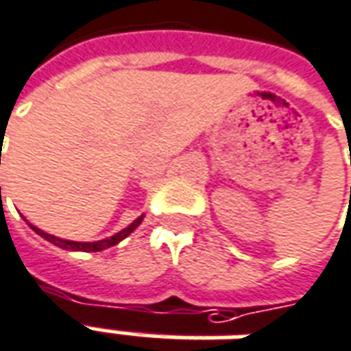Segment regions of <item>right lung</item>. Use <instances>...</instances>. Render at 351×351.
I'll return each instance as SVG.
<instances>
[{
    "instance_id": "add662e5",
    "label": "right lung",
    "mask_w": 351,
    "mask_h": 351,
    "mask_svg": "<svg viewBox=\"0 0 351 351\" xmlns=\"http://www.w3.org/2000/svg\"><path fill=\"white\" fill-rule=\"evenodd\" d=\"M142 218H144V215H141V217L136 218L134 222H131L129 226L125 228V230H121V232H117L116 235H112V237H106V239H100V241H93V243H82V241H68V239H60V237H55V235L47 234V232H43V230H39V228L32 226V230L36 232L38 235H41L43 239H47V241H51L53 245H56V247H60V249H66V251H83V252H99V251H104V249H108V247H114V245H117L121 239H125L129 234H133L136 228L141 226Z\"/></svg>"
}]
</instances>
